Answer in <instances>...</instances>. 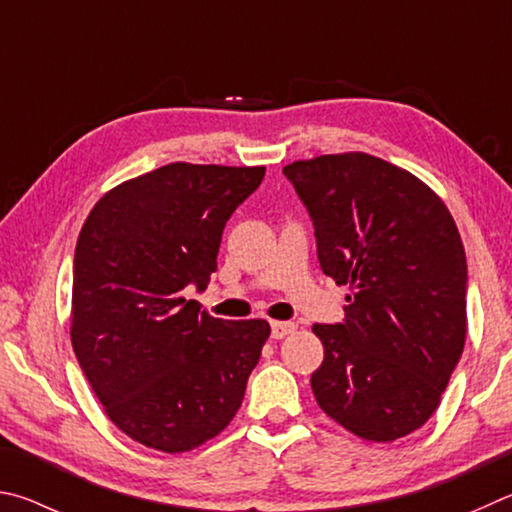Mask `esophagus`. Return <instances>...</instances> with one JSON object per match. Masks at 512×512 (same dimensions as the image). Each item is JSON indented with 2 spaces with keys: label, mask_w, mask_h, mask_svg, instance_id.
I'll return each mask as SVG.
<instances>
[{
  "label": "esophagus",
  "mask_w": 512,
  "mask_h": 512,
  "mask_svg": "<svg viewBox=\"0 0 512 512\" xmlns=\"http://www.w3.org/2000/svg\"><path fill=\"white\" fill-rule=\"evenodd\" d=\"M297 330V324L294 321H272V337L274 339H283L288 337L290 333Z\"/></svg>",
  "instance_id": "34e87169"
}]
</instances>
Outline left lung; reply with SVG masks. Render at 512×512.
Masks as SVG:
<instances>
[{
  "instance_id": "left-lung-1",
  "label": "left lung",
  "mask_w": 512,
  "mask_h": 512,
  "mask_svg": "<svg viewBox=\"0 0 512 512\" xmlns=\"http://www.w3.org/2000/svg\"><path fill=\"white\" fill-rule=\"evenodd\" d=\"M306 204L319 265L351 285L342 324H315L317 405L355 436L391 443L434 414L465 344L468 265L452 213L407 170L366 152L283 168Z\"/></svg>"
}]
</instances>
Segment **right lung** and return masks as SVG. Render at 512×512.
I'll list each match as a JSON object with an SVG mask.
<instances>
[{"label": "right lung", "instance_id": "1", "mask_svg": "<svg viewBox=\"0 0 512 512\" xmlns=\"http://www.w3.org/2000/svg\"><path fill=\"white\" fill-rule=\"evenodd\" d=\"M263 177V166L175 161L105 193L80 229L71 346L132 441L195 450L242 405L270 324L215 319L186 288L209 285L224 224Z\"/></svg>", "mask_w": 512, "mask_h": 512}]
</instances>
